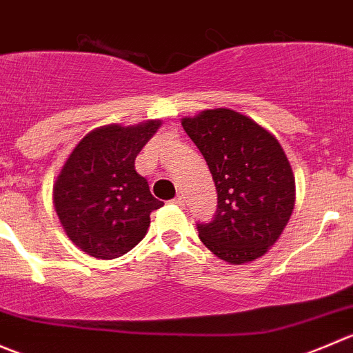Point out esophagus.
Listing matches in <instances>:
<instances>
[{
	"instance_id": "obj_1",
	"label": "esophagus",
	"mask_w": 353,
	"mask_h": 353,
	"mask_svg": "<svg viewBox=\"0 0 353 353\" xmlns=\"http://www.w3.org/2000/svg\"><path fill=\"white\" fill-rule=\"evenodd\" d=\"M172 204H175V205H185V199L181 197V195H176L175 199H172Z\"/></svg>"
}]
</instances>
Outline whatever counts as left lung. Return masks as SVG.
Instances as JSON below:
<instances>
[{"mask_svg":"<svg viewBox=\"0 0 353 353\" xmlns=\"http://www.w3.org/2000/svg\"><path fill=\"white\" fill-rule=\"evenodd\" d=\"M181 125L218 192L214 218L197 223L199 239L226 263L264 256L295 205V178L280 142L249 117L225 108L183 118Z\"/></svg>","mask_w":353,"mask_h":353,"instance_id":"8db88e82","label":"left lung"}]
</instances>
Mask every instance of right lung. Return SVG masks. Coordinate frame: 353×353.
<instances>
[{
	"mask_svg": "<svg viewBox=\"0 0 353 353\" xmlns=\"http://www.w3.org/2000/svg\"><path fill=\"white\" fill-rule=\"evenodd\" d=\"M161 121L90 132L79 142L53 188L68 239L97 259H114L145 236L151 212L163 205L135 172V158Z\"/></svg>",
	"mask_w": 353,
	"mask_h": 353,
	"instance_id": "1",
	"label": "right lung"
}]
</instances>
